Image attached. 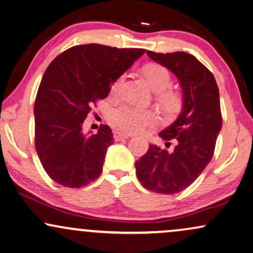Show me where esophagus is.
<instances>
[{
  "mask_svg": "<svg viewBox=\"0 0 253 253\" xmlns=\"http://www.w3.org/2000/svg\"><path fill=\"white\" fill-rule=\"evenodd\" d=\"M113 137H114V140H116V141H123V140L128 139V136H127L126 134H123L120 132H114Z\"/></svg>",
  "mask_w": 253,
  "mask_h": 253,
  "instance_id": "obj_1",
  "label": "esophagus"
}]
</instances>
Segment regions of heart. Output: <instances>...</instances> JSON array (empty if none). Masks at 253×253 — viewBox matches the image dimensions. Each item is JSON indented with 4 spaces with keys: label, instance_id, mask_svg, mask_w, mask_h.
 I'll return each instance as SVG.
<instances>
[{
    "label": "heart",
    "instance_id": "obj_1",
    "mask_svg": "<svg viewBox=\"0 0 253 253\" xmlns=\"http://www.w3.org/2000/svg\"><path fill=\"white\" fill-rule=\"evenodd\" d=\"M145 76L150 87L155 92H160L159 101L166 110H174L180 104V95L174 91H166L171 85V75L167 68L160 64H149L145 68ZM125 82V75L118 77L113 82L111 92L118 94ZM108 123L112 127L123 133H139L147 127L154 126L158 117L153 111L142 110L130 105H121L113 108L108 113Z\"/></svg>",
    "mask_w": 253,
    "mask_h": 253
}]
</instances>
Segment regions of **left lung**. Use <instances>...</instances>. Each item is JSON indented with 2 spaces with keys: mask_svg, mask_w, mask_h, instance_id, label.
<instances>
[{
  "mask_svg": "<svg viewBox=\"0 0 253 253\" xmlns=\"http://www.w3.org/2000/svg\"><path fill=\"white\" fill-rule=\"evenodd\" d=\"M147 55L177 77L183 91V110L174 124L159 134L165 141L177 140L174 150L168 153L149 145L135 162L136 176L146 189L171 195L189 187L211 161L222 128L219 91L212 73L190 53L147 51Z\"/></svg>",
  "mask_w": 253,
  "mask_h": 253,
  "instance_id": "1",
  "label": "left lung"
}]
</instances>
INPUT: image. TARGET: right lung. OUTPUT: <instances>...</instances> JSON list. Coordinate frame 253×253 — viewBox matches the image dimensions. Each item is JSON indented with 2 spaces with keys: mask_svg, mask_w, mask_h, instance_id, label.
Here are the masks:
<instances>
[{
  "mask_svg": "<svg viewBox=\"0 0 253 253\" xmlns=\"http://www.w3.org/2000/svg\"><path fill=\"white\" fill-rule=\"evenodd\" d=\"M100 44L76 45L47 66L35 100V147L53 181L81 188L97 180L113 143L107 125L84 135L82 125L93 105L106 98L112 83L145 53Z\"/></svg>",
  "mask_w": 253,
  "mask_h": 253,
  "instance_id": "right-lung-1",
  "label": "right lung"
}]
</instances>
